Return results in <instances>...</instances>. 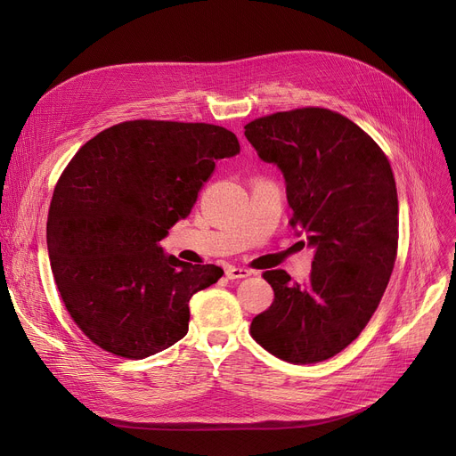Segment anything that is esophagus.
Segmentation results:
<instances>
[{
    "label": "esophagus",
    "mask_w": 456,
    "mask_h": 456,
    "mask_svg": "<svg viewBox=\"0 0 456 456\" xmlns=\"http://www.w3.org/2000/svg\"><path fill=\"white\" fill-rule=\"evenodd\" d=\"M225 275H227L229 279H246V277H249V275H251V272H249V270H246V268L229 266V268L225 270Z\"/></svg>",
    "instance_id": "esophagus-1"
}]
</instances>
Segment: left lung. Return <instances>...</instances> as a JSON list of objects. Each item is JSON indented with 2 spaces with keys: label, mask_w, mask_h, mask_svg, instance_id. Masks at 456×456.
<instances>
[{
  "label": "left lung",
  "mask_w": 456,
  "mask_h": 456,
  "mask_svg": "<svg viewBox=\"0 0 456 456\" xmlns=\"http://www.w3.org/2000/svg\"><path fill=\"white\" fill-rule=\"evenodd\" d=\"M246 138L286 181L290 225L316 249L305 284L266 272L275 299L251 337L292 364L338 354L364 330L397 256L399 207L388 157L349 118L303 107L253 119Z\"/></svg>",
  "instance_id": "8db88e82"
}]
</instances>
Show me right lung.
<instances>
[{"instance_id":"1","label":"right lung","mask_w":456,"mask_h":456,"mask_svg":"<svg viewBox=\"0 0 456 456\" xmlns=\"http://www.w3.org/2000/svg\"><path fill=\"white\" fill-rule=\"evenodd\" d=\"M236 153L238 138L220 126L133 119L69 160L45 238L64 306L92 344L140 361L188 332L190 297L224 270L166 256L160 240L190 214L216 162Z\"/></svg>"}]
</instances>
